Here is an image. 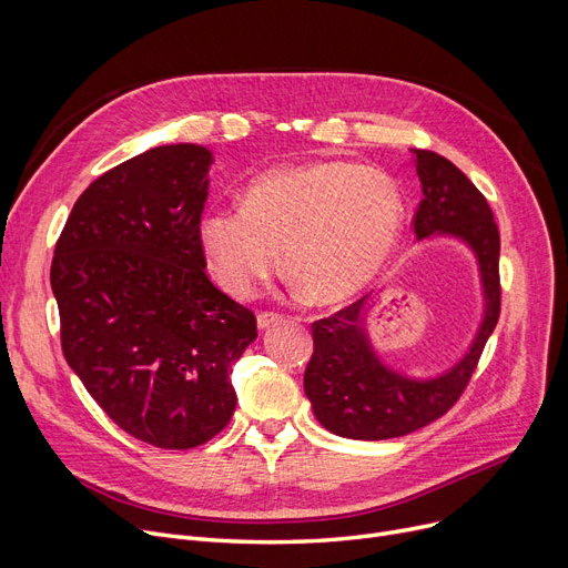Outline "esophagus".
<instances>
[{
	"label": "esophagus",
	"mask_w": 568,
	"mask_h": 568,
	"mask_svg": "<svg viewBox=\"0 0 568 568\" xmlns=\"http://www.w3.org/2000/svg\"><path fill=\"white\" fill-rule=\"evenodd\" d=\"M283 322V315H276V313H260L257 315V329L260 332H266L268 326H276Z\"/></svg>",
	"instance_id": "34e87169"
}]
</instances>
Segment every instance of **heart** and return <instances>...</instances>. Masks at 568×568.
Here are the masks:
<instances>
[{
    "label": "heart",
    "instance_id": "obj_1",
    "mask_svg": "<svg viewBox=\"0 0 568 568\" xmlns=\"http://www.w3.org/2000/svg\"><path fill=\"white\" fill-rule=\"evenodd\" d=\"M405 200L394 179L343 161L272 168L251 179L244 204L202 214L200 248L214 278L246 296L283 260L317 304L364 290L394 255Z\"/></svg>",
    "mask_w": 568,
    "mask_h": 568
}]
</instances>
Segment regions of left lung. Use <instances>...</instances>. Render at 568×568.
<instances>
[{
	"label": "left lung",
	"instance_id": "left-lung-1",
	"mask_svg": "<svg viewBox=\"0 0 568 568\" xmlns=\"http://www.w3.org/2000/svg\"><path fill=\"white\" fill-rule=\"evenodd\" d=\"M412 163L424 193L414 234L422 244L452 239L474 255L481 320L458 359L428 377L409 375L382 359L368 329L375 296L315 322L304 392L315 419L347 439L403 437L439 419L463 394L499 317V232L486 197L452 161L435 152L412 149Z\"/></svg>",
	"mask_w": 568,
	"mask_h": 568
}]
</instances>
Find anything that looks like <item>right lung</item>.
<instances>
[{
	"label": "right lung",
	"instance_id": "1",
	"mask_svg": "<svg viewBox=\"0 0 568 568\" xmlns=\"http://www.w3.org/2000/svg\"><path fill=\"white\" fill-rule=\"evenodd\" d=\"M214 154L146 149L78 197L50 285L62 349L110 419L159 449H193L232 419V366L255 315L206 278L197 225Z\"/></svg>",
	"mask_w": 568,
	"mask_h": 568
}]
</instances>
